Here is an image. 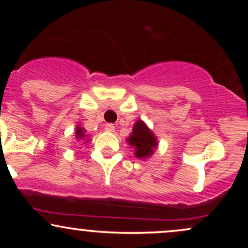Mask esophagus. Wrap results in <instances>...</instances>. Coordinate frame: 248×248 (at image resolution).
Listing matches in <instances>:
<instances>
[{"instance_id": "34e87169", "label": "esophagus", "mask_w": 248, "mask_h": 248, "mask_svg": "<svg viewBox=\"0 0 248 248\" xmlns=\"http://www.w3.org/2000/svg\"><path fill=\"white\" fill-rule=\"evenodd\" d=\"M105 130H106V132L113 133L115 130L114 124H105Z\"/></svg>"}]
</instances>
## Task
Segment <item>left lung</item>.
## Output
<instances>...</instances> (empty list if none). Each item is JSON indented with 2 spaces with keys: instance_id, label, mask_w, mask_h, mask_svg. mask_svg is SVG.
Here are the masks:
<instances>
[{
  "instance_id": "obj_1",
  "label": "left lung",
  "mask_w": 248,
  "mask_h": 248,
  "mask_svg": "<svg viewBox=\"0 0 248 248\" xmlns=\"http://www.w3.org/2000/svg\"><path fill=\"white\" fill-rule=\"evenodd\" d=\"M128 142L135 149V155L139 158H144L154 153L157 142L154 134L148 129V127L141 120L134 124L132 135L128 139Z\"/></svg>"
}]
</instances>
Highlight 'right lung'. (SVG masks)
<instances>
[{"label": "right lung", "mask_w": 248, "mask_h": 248, "mask_svg": "<svg viewBox=\"0 0 248 248\" xmlns=\"http://www.w3.org/2000/svg\"><path fill=\"white\" fill-rule=\"evenodd\" d=\"M76 136L78 139H82L85 138V133H84V129L82 128H80V126L77 127V132H76Z\"/></svg>", "instance_id": "1"}]
</instances>
